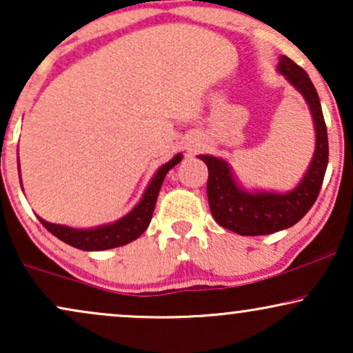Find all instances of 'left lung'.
<instances>
[{"label": "left lung", "instance_id": "left-lung-1", "mask_svg": "<svg viewBox=\"0 0 353 353\" xmlns=\"http://www.w3.org/2000/svg\"><path fill=\"white\" fill-rule=\"evenodd\" d=\"M276 71L305 97L314 122V154L298 185L288 192L244 189L228 161L216 156L199 154L208 168L207 195L213 218L223 228L241 236L272 234L300 221L318 199L327 168V130L316 88L306 71L288 57H279Z\"/></svg>", "mask_w": 353, "mask_h": 353}]
</instances>
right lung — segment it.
Segmentation results:
<instances>
[{"instance_id": "right-lung-1", "label": "right lung", "mask_w": 353, "mask_h": 353, "mask_svg": "<svg viewBox=\"0 0 353 353\" xmlns=\"http://www.w3.org/2000/svg\"><path fill=\"white\" fill-rule=\"evenodd\" d=\"M181 159L182 154L177 153L172 159H169L166 164H163V166L154 172L153 179L150 181V184L146 187L140 202H138L127 215L122 216L117 221L105 223V225L94 226V228H71V226L48 223L46 220H42L40 216L37 218L53 236H57L58 239L70 244V246L81 249V251H105V249L125 246V244L140 238V236L145 233V230L148 228L151 216H153L154 212L156 199H158L159 195V189H161L164 177H166V174L171 171L176 164L181 163ZM17 171L21 174L19 156H17Z\"/></svg>"}]
</instances>
